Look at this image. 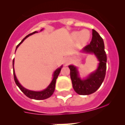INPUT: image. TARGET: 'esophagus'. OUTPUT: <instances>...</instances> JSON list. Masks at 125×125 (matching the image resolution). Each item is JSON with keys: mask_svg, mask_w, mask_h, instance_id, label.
I'll list each match as a JSON object with an SVG mask.
<instances>
[{"mask_svg": "<svg viewBox=\"0 0 125 125\" xmlns=\"http://www.w3.org/2000/svg\"><path fill=\"white\" fill-rule=\"evenodd\" d=\"M70 62V59L68 58V57H66V58H65V59H64V64H66V65L69 64Z\"/></svg>", "mask_w": 125, "mask_h": 125, "instance_id": "1", "label": "esophagus"}]
</instances>
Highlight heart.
<instances>
[{"label": "heart", "mask_w": 125, "mask_h": 125, "mask_svg": "<svg viewBox=\"0 0 125 125\" xmlns=\"http://www.w3.org/2000/svg\"><path fill=\"white\" fill-rule=\"evenodd\" d=\"M71 36L74 40H77L80 44H83L86 43L90 37L89 31L83 29L81 31H74L71 34Z\"/></svg>", "instance_id": "b5f03b06"}]
</instances>
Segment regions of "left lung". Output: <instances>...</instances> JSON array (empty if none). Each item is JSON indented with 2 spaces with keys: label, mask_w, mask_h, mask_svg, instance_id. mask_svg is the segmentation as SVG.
I'll list each match as a JSON object with an SVG mask.
<instances>
[{
  "label": "left lung",
  "mask_w": 125,
  "mask_h": 125,
  "mask_svg": "<svg viewBox=\"0 0 125 125\" xmlns=\"http://www.w3.org/2000/svg\"><path fill=\"white\" fill-rule=\"evenodd\" d=\"M92 35L90 44L85 46L83 51L86 53L94 54L96 56L99 61L97 69L85 79L81 80L78 75L77 67L73 65L68 66L73 87L80 95H89L96 92L102 85L106 75L107 56L104 51V42L103 38L94 29L92 30Z\"/></svg>",
  "instance_id": "8db88e82"
}]
</instances>
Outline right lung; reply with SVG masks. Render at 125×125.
<instances>
[{
  "mask_svg": "<svg viewBox=\"0 0 125 125\" xmlns=\"http://www.w3.org/2000/svg\"><path fill=\"white\" fill-rule=\"evenodd\" d=\"M42 29H41V31ZM36 32H37L36 31H35L32 33H30V34L28 35L27 36H26L23 40H22V41L19 43V44L18 45L17 47H16V49L20 45V44L21 43L23 42V41H24L26 38L28 37L29 36L33 34V33H35ZM13 64H14V59L13 60V76H14V80H15V83L16 84V85H18V87L20 89V90L24 93L25 95H26L28 97L30 98V99H35V100H44V99H48L50 97H51L53 93H54V90H55V83H56V80L58 78V76L60 74V71H61V68H62V66H61L60 68H57V70L54 71V74H53V78L52 80L50 83V84L47 87V89H45L44 90L41 91V92H35V91H32V90H28L25 88L22 87V85L18 81V79L16 78V75H15V71H14V68H13Z\"/></svg>",
  "mask_w": 125,
  "mask_h": 125,
  "instance_id": "1",
  "label": "right lung"
}]
</instances>
